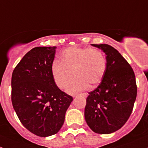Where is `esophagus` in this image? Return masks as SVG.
Instances as JSON below:
<instances>
[{"mask_svg": "<svg viewBox=\"0 0 148 148\" xmlns=\"http://www.w3.org/2000/svg\"><path fill=\"white\" fill-rule=\"evenodd\" d=\"M83 96L84 97H86L87 94H86V93H82V94H80L79 95H76V96H75V97H77V96Z\"/></svg>", "mask_w": 148, "mask_h": 148, "instance_id": "34e87169", "label": "esophagus"}]
</instances>
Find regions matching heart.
I'll return each mask as SVG.
<instances>
[{"label": "heart", "mask_w": 148, "mask_h": 148, "mask_svg": "<svg viewBox=\"0 0 148 148\" xmlns=\"http://www.w3.org/2000/svg\"><path fill=\"white\" fill-rule=\"evenodd\" d=\"M106 58L97 48L70 47L62 52L61 62L54 60L51 64V74L56 86L64 88L72 77L75 78L67 85L66 91L74 94L102 81L106 71Z\"/></svg>", "instance_id": "b5f03b06"}]
</instances>
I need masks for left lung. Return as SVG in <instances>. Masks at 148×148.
<instances>
[{"label":"left lung","instance_id":"obj_1","mask_svg":"<svg viewBox=\"0 0 148 148\" xmlns=\"http://www.w3.org/2000/svg\"><path fill=\"white\" fill-rule=\"evenodd\" d=\"M106 54V71L100 84L88 92L84 110L90 128L109 134L125 125L133 111L137 96L135 73L117 49L106 44L94 45Z\"/></svg>","mask_w":148,"mask_h":148}]
</instances>
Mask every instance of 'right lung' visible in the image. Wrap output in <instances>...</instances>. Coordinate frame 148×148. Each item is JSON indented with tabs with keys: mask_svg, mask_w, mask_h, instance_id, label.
<instances>
[{
	"mask_svg": "<svg viewBox=\"0 0 148 148\" xmlns=\"http://www.w3.org/2000/svg\"><path fill=\"white\" fill-rule=\"evenodd\" d=\"M57 47L29 50L12 71L11 101L21 123L40 137L56 134L64 122L72 96L61 91L51 74Z\"/></svg>",
	"mask_w": 148,
	"mask_h": 148,
	"instance_id": "right-lung-1",
	"label": "right lung"
}]
</instances>
